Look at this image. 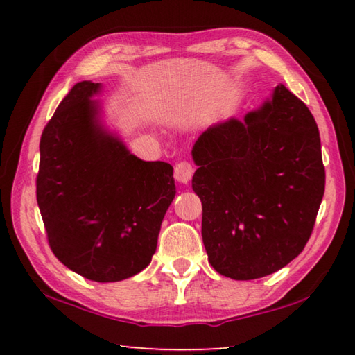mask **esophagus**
Wrapping results in <instances>:
<instances>
[{"label": "esophagus", "instance_id": "1", "mask_svg": "<svg viewBox=\"0 0 355 355\" xmlns=\"http://www.w3.org/2000/svg\"><path fill=\"white\" fill-rule=\"evenodd\" d=\"M192 173H194V167L186 161H182L175 166V171H173V177H175L177 182L180 183H188L192 178Z\"/></svg>", "mask_w": 355, "mask_h": 355}]
</instances>
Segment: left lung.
Here are the masks:
<instances>
[{"label": "left lung", "instance_id": "obj_1", "mask_svg": "<svg viewBox=\"0 0 355 355\" xmlns=\"http://www.w3.org/2000/svg\"><path fill=\"white\" fill-rule=\"evenodd\" d=\"M208 261L235 280L279 271L304 250L326 172L309 107L284 84L248 112L207 128L192 147Z\"/></svg>", "mask_w": 355, "mask_h": 355}]
</instances>
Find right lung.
<instances>
[{
    "mask_svg": "<svg viewBox=\"0 0 355 355\" xmlns=\"http://www.w3.org/2000/svg\"><path fill=\"white\" fill-rule=\"evenodd\" d=\"M100 92L76 83L46 123L37 205L58 260L106 284L148 266L177 191L169 163L139 159L105 127Z\"/></svg>",
    "mask_w": 355,
    "mask_h": 355,
    "instance_id": "add662e5",
    "label": "right lung"
}]
</instances>
